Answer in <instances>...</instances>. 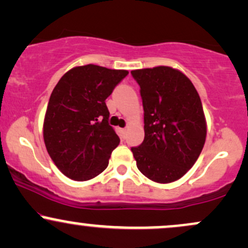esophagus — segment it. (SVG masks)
Instances as JSON below:
<instances>
[{
	"label": "esophagus",
	"mask_w": 248,
	"mask_h": 248,
	"mask_svg": "<svg viewBox=\"0 0 248 248\" xmlns=\"http://www.w3.org/2000/svg\"><path fill=\"white\" fill-rule=\"evenodd\" d=\"M126 132H127V128H122L121 133H122V136H124V138L126 136Z\"/></svg>",
	"instance_id": "1"
}]
</instances>
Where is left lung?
Here are the masks:
<instances>
[{
    "label": "left lung",
    "instance_id": "1",
    "mask_svg": "<svg viewBox=\"0 0 248 248\" xmlns=\"http://www.w3.org/2000/svg\"><path fill=\"white\" fill-rule=\"evenodd\" d=\"M140 85L144 140L132 152L138 169L156 183L183 177L201 155L206 120L193 84L169 66L132 71Z\"/></svg>",
    "mask_w": 248,
    "mask_h": 248
}]
</instances>
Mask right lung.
Returning <instances> with one entry per match:
<instances>
[{"instance_id": "1", "label": "right lung", "mask_w": 248, "mask_h": 248, "mask_svg": "<svg viewBox=\"0 0 248 248\" xmlns=\"http://www.w3.org/2000/svg\"><path fill=\"white\" fill-rule=\"evenodd\" d=\"M127 75L88 64L67 71L53 88L43 136L51 160L66 177L88 181L107 168L120 139L108 124L105 100Z\"/></svg>"}]
</instances>
